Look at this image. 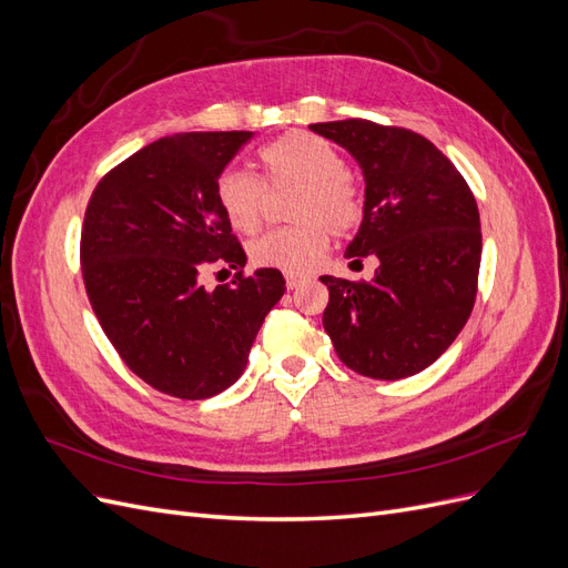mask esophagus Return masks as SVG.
Segmentation results:
<instances>
[{
	"instance_id": "1",
	"label": "esophagus",
	"mask_w": 568,
	"mask_h": 568,
	"mask_svg": "<svg viewBox=\"0 0 568 568\" xmlns=\"http://www.w3.org/2000/svg\"><path fill=\"white\" fill-rule=\"evenodd\" d=\"M305 282L303 274H286V288H296Z\"/></svg>"
}]
</instances>
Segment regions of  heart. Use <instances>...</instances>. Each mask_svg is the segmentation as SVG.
Masks as SVG:
<instances>
[{"label": "heart", "mask_w": 568, "mask_h": 568, "mask_svg": "<svg viewBox=\"0 0 568 568\" xmlns=\"http://www.w3.org/2000/svg\"><path fill=\"white\" fill-rule=\"evenodd\" d=\"M270 186H298L291 217L301 225L270 232L251 246L257 267L305 274L324 257L329 232L346 234L363 217V196L343 175L341 153L311 132H286L257 153ZM215 199L230 225L244 234L261 230L267 205L263 182L244 170H225Z\"/></svg>", "instance_id": "obj_1"}]
</instances>
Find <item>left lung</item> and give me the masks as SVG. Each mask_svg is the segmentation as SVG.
<instances>
[{
    "instance_id": "1",
    "label": "left lung",
    "mask_w": 568,
    "mask_h": 568,
    "mask_svg": "<svg viewBox=\"0 0 568 568\" xmlns=\"http://www.w3.org/2000/svg\"><path fill=\"white\" fill-rule=\"evenodd\" d=\"M313 132L346 149L365 178L363 222L346 257L379 261L372 282L324 274L322 315L341 363L369 379L419 374L450 348L476 301L480 220L459 170L405 128L334 120Z\"/></svg>"
}]
</instances>
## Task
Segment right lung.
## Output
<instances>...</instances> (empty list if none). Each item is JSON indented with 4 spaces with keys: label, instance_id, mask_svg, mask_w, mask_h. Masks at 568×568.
I'll list each match as a JSON object with an SVG mask.
<instances>
[{
    "label": "right lung",
    "instance_id": "1",
    "mask_svg": "<svg viewBox=\"0 0 568 568\" xmlns=\"http://www.w3.org/2000/svg\"><path fill=\"white\" fill-rule=\"evenodd\" d=\"M253 132H180L151 142L97 184L84 211L82 280L123 363L161 393L203 400L244 374L280 270L244 277L246 253L215 199L222 170ZM211 266L239 268L209 292Z\"/></svg>",
    "mask_w": 568,
    "mask_h": 568
}]
</instances>
